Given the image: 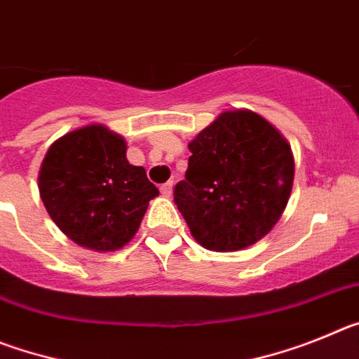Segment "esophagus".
<instances>
[{"label":"esophagus","instance_id":"34e87169","mask_svg":"<svg viewBox=\"0 0 359 359\" xmlns=\"http://www.w3.org/2000/svg\"><path fill=\"white\" fill-rule=\"evenodd\" d=\"M160 190H161V194L165 196V198H170V196H172V183H165V185H161L160 187Z\"/></svg>","mask_w":359,"mask_h":359}]
</instances>
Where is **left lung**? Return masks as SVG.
<instances>
[{
    "label": "left lung",
    "mask_w": 359,
    "mask_h": 359,
    "mask_svg": "<svg viewBox=\"0 0 359 359\" xmlns=\"http://www.w3.org/2000/svg\"><path fill=\"white\" fill-rule=\"evenodd\" d=\"M174 201L203 248L237 252L268 236L290 201L291 145L264 116L226 109L189 142Z\"/></svg>",
    "instance_id": "8db88e82"
}]
</instances>
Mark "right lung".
<instances>
[{
    "label": "right lung",
    "mask_w": 359,
    "mask_h": 359,
    "mask_svg": "<svg viewBox=\"0 0 359 359\" xmlns=\"http://www.w3.org/2000/svg\"><path fill=\"white\" fill-rule=\"evenodd\" d=\"M126 152L123 136L90 123L57 138L44 154L37 177L41 201L59 230L82 248H123L149 201L160 194Z\"/></svg>",
    "instance_id": "1"
}]
</instances>
